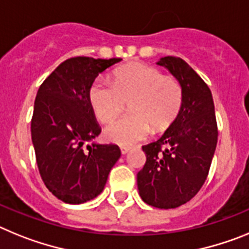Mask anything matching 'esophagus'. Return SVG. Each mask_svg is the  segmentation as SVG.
<instances>
[{
  "label": "esophagus",
  "mask_w": 249,
  "mask_h": 249,
  "mask_svg": "<svg viewBox=\"0 0 249 249\" xmlns=\"http://www.w3.org/2000/svg\"><path fill=\"white\" fill-rule=\"evenodd\" d=\"M120 150H122V154H126V153H129V150H130V146H120Z\"/></svg>",
  "instance_id": "obj_1"
}]
</instances>
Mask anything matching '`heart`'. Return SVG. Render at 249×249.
Listing matches in <instances>:
<instances>
[{"mask_svg": "<svg viewBox=\"0 0 249 249\" xmlns=\"http://www.w3.org/2000/svg\"><path fill=\"white\" fill-rule=\"evenodd\" d=\"M111 84L96 79L89 90V100L101 123L118 118L129 103L131 114L119 119L105 129L107 140L131 145L145 139L154 130L169 127L183 104V89L177 79L163 76L158 69L145 64H129L118 69Z\"/></svg>", "mask_w": 249, "mask_h": 249, "instance_id": "heart-1", "label": "heart"}]
</instances>
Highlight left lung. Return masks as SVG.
<instances>
[{
  "label": "left lung",
  "mask_w": 249,
  "mask_h": 249,
  "mask_svg": "<svg viewBox=\"0 0 249 249\" xmlns=\"http://www.w3.org/2000/svg\"><path fill=\"white\" fill-rule=\"evenodd\" d=\"M180 84L183 104L177 119L157 142L142 146L145 165L138 189L146 204L177 208L196 196L208 177L218 140L214 103L208 85L180 57L157 62Z\"/></svg>",
  "instance_id": "obj_1"
}]
</instances>
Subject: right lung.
<instances>
[{
    "label": "right lung",
    "mask_w": 249,
    "mask_h": 249,
    "mask_svg": "<svg viewBox=\"0 0 249 249\" xmlns=\"http://www.w3.org/2000/svg\"><path fill=\"white\" fill-rule=\"evenodd\" d=\"M122 59L71 57L60 64L38 89L31 138L38 172L47 189L69 204L99 196L122 153L115 144H84L101 129L89 100L99 73Z\"/></svg>",
    "instance_id": "add662e5"
}]
</instances>
